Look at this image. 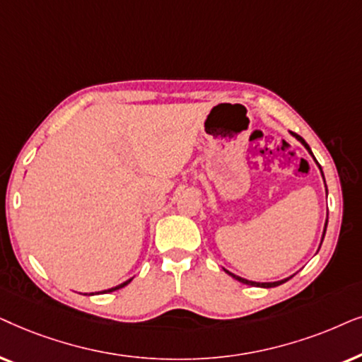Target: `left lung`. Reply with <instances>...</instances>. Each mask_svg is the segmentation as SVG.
Returning a JSON list of instances; mask_svg holds the SVG:
<instances>
[{
	"label": "left lung",
	"mask_w": 362,
	"mask_h": 362,
	"mask_svg": "<svg viewBox=\"0 0 362 362\" xmlns=\"http://www.w3.org/2000/svg\"><path fill=\"white\" fill-rule=\"evenodd\" d=\"M291 136L293 137H296L298 141H300L303 146L306 147V151L311 153L313 156V152H311V148H310V146H308V144L305 142V139H303L301 136H298V134H295V132H291ZM313 158H315V156H313ZM315 162L317 163V160L315 158ZM320 167V170H321V165H317ZM321 175H322V170H321ZM322 178H325V175H322ZM326 194H327V189H326ZM326 226H327V220H326V225H325V231H322V238H325V233H326ZM321 243H322V240H321ZM226 272V269H225ZM230 274V276H233L235 279H238L240 283H245V285H250V286H259V288H274V286H278V285H281V283H285V281H288V279L290 278H286V279H281V281H273V283H257V281H250V279H245V278H242V276H237V274H233V273H230V272H226Z\"/></svg>",
	"instance_id": "obj_1"
}]
</instances>
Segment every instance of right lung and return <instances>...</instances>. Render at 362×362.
Masks as SVG:
<instances>
[{"mask_svg": "<svg viewBox=\"0 0 362 362\" xmlns=\"http://www.w3.org/2000/svg\"><path fill=\"white\" fill-rule=\"evenodd\" d=\"M132 281V278L131 279H127V281H124V283H120V285H117V286H114V288H109V290H104V291H100V293H110V291H115V290H120V288H124L125 285H129V283ZM90 295H94V293H90Z\"/></svg>", "mask_w": 362, "mask_h": 362, "instance_id": "1", "label": "right lung"}]
</instances>
